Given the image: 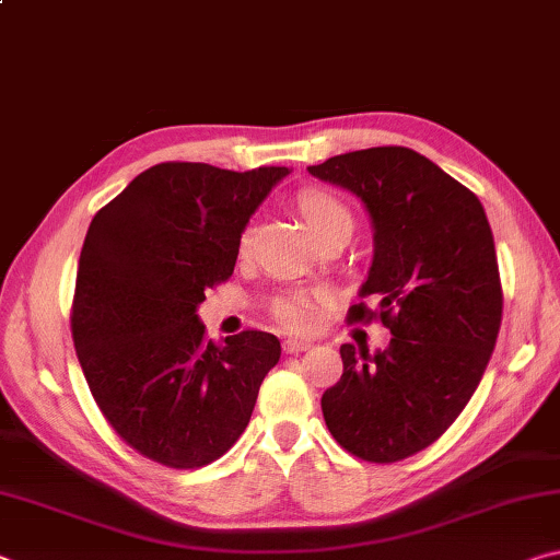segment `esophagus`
<instances>
[{
	"label": "esophagus",
	"mask_w": 560,
	"mask_h": 560,
	"mask_svg": "<svg viewBox=\"0 0 560 560\" xmlns=\"http://www.w3.org/2000/svg\"><path fill=\"white\" fill-rule=\"evenodd\" d=\"M308 348H311V340H301V338L283 340V350H287V353H291V355L303 353V350H308Z\"/></svg>",
	"instance_id": "obj_1"
}]
</instances>
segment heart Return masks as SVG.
Instances as JSON below:
<instances>
[{
  "instance_id": "heart-1",
  "label": "heart",
  "mask_w": 560,
  "mask_h": 560,
  "mask_svg": "<svg viewBox=\"0 0 560 560\" xmlns=\"http://www.w3.org/2000/svg\"><path fill=\"white\" fill-rule=\"evenodd\" d=\"M296 210L318 244L324 242L326 236L334 234H353V212L348 210V205L340 200V197L328 192V189H301L296 195ZM249 249L252 230H244L240 236V257H246ZM314 314L316 301L306 296V293H289V296L273 303V318H277L287 330H306L311 326V320H314Z\"/></svg>"
}]
</instances>
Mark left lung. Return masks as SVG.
Here are the masks:
<instances>
[{
    "label": "left lung",
    "instance_id": "8db88e82",
    "mask_svg": "<svg viewBox=\"0 0 560 560\" xmlns=\"http://www.w3.org/2000/svg\"><path fill=\"white\" fill-rule=\"evenodd\" d=\"M308 173L350 189L375 230L373 267L348 320L377 318L390 346H340L343 375L320 397L334 440L375 464L412 457L467 407L497 346L494 236L479 197L400 145L328 158Z\"/></svg>",
    "mask_w": 560,
    "mask_h": 560
}]
</instances>
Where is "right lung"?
I'll return each instance as SVG.
<instances>
[{
	"label": "right lung",
	"instance_id": "add662e5",
	"mask_svg": "<svg viewBox=\"0 0 560 560\" xmlns=\"http://www.w3.org/2000/svg\"><path fill=\"white\" fill-rule=\"evenodd\" d=\"M287 175L160 163L89 226L71 306L75 355L118 438L170 469L220 459L281 358L264 330L207 340L197 306L232 277L246 222Z\"/></svg>",
	"mask_w": 560,
	"mask_h": 560
}]
</instances>
